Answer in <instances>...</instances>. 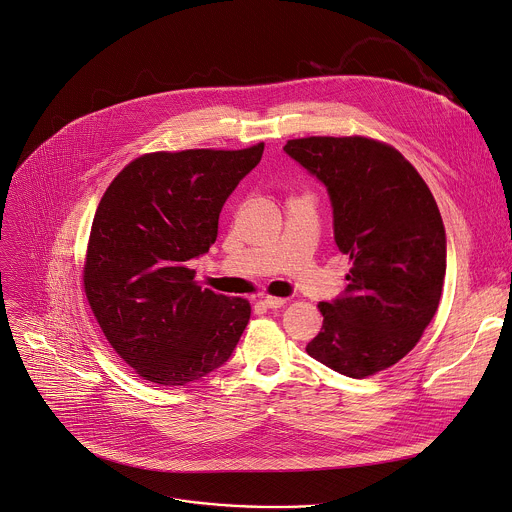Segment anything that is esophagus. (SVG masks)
<instances>
[{"instance_id": "obj_1", "label": "esophagus", "mask_w": 512, "mask_h": 512, "mask_svg": "<svg viewBox=\"0 0 512 512\" xmlns=\"http://www.w3.org/2000/svg\"><path fill=\"white\" fill-rule=\"evenodd\" d=\"M263 303H265L269 309H279V307H283V305L287 303V299H283V297H271V295H267V297L263 299Z\"/></svg>"}]
</instances>
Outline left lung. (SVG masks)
<instances>
[{"mask_svg":"<svg viewBox=\"0 0 512 512\" xmlns=\"http://www.w3.org/2000/svg\"><path fill=\"white\" fill-rule=\"evenodd\" d=\"M283 150L329 193L333 237L352 269L342 297L317 307L307 354L350 378L398 364L432 321L446 275V233L418 170L368 136H307Z\"/></svg>","mask_w":512,"mask_h":512,"instance_id":"left-lung-1","label":"left lung"}]
</instances>
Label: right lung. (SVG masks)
<instances>
[{
    "mask_svg": "<svg viewBox=\"0 0 512 512\" xmlns=\"http://www.w3.org/2000/svg\"><path fill=\"white\" fill-rule=\"evenodd\" d=\"M263 148L148 152L102 195L84 293L112 350L142 380L185 386L231 358L251 305L201 289L187 261L215 243L225 201Z\"/></svg>",
    "mask_w": 512,
    "mask_h": 512,
    "instance_id": "add662e5",
    "label": "right lung"
}]
</instances>
